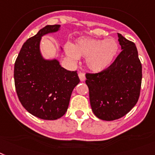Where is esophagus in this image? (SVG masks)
I'll return each mask as SVG.
<instances>
[{
    "mask_svg": "<svg viewBox=\"0 0 155 155\" xmlns=\"http://www.w3.org/2000/svg\"><path fill=\"white\" fill-rule=\"evenodd\" d=\"M78 75H79V77H80V81H84L85 80V74L84 72H79L78 73Z\"/></svg>",
    "mask_w": 155,
    "mask_h": 155,
    "instance_id": "34e87169",
    "label": "esophagus"
}]
</instances>
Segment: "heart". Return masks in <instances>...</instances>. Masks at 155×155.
<instances>
[{
	"label": "heart",
	"mask_w": 155,
	"mask_h": 155,
	"mask_svg": "<svg viewBox=\"0 0 155 155\" xmlns=\"http://www.w3.org/2000/svg\"><path fill=\"white\" fill-rule=\"evenodd\" d=\"M118 50L119 45L114 38L102 40L80 38L72 46L67 45L65 47L67 55L71 59L85 58L86 64L94 72L107 69L114 62Z\"/></svg>",
	"instance_id": "1"
}]
</instances>
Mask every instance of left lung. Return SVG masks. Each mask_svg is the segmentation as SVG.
Listing matches in <instances>:
<instances>
[{"label":"left lung","mask_w":155,"mask_h":155,"mask_svg":"<svg viewBox=\"0 0 155 155\" xmlns=\"http://www.w3.org/2000/svg\"><path fill=\"white\" fill-rule=\"evenodd\" d=\"M118 35L122 51L107 69L86 74L92 111L97 118L114 120L137 103L142 83V64L134 42Z\"/></svg>","instance_id":"8db88e82"}]
</instances>
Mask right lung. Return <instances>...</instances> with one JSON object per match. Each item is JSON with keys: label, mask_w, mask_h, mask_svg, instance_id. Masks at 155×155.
<instances>
[{"label": "right lung", "mask_w": 155, "mask_h": 155, "mask_svg": "<svg viewBox=\"0 0 155 155\" xmlns=\"http://www.w3.org/2000/svg\"><path fill=\"white\" fill-rule=\"evenodd\" d=\"M61 26L47 25L23 43L15 60L14 80L22 106L43 120H57L67 112L71 92L80 83L76 71H68L57 59L45 60L40 52L41 37Z\"/></svg>", "instance_id": "add662e5"}]
</instances>
